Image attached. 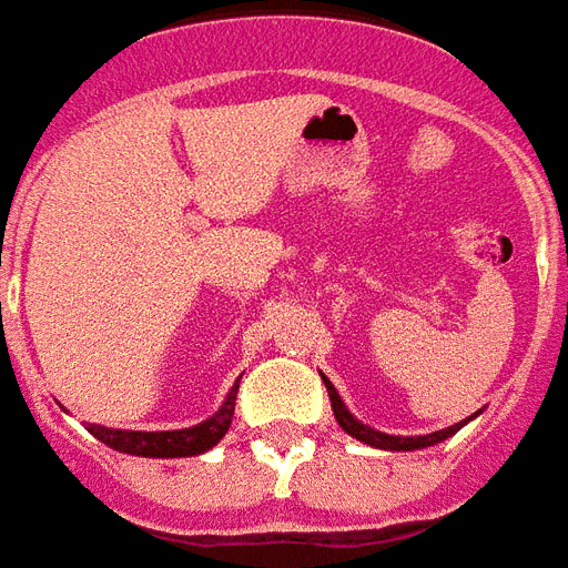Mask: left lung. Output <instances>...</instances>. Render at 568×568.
I'll list each match as a JSON object with an SVG mask.
<instances>
[{
	"label": "left lung",
	"instance_id": "obj_1",
	"mask_svg": "<svg viewBox=\"0 0 568 568\" xmlns=\"http://www.w3.org/2000/svg\"><path fill=\"white\" fill-rule=\"evenodd\" d=\"M324 384H326V393H329V403H333V415L335 420H338V426L345 429L347 436H354L357 442H366V445H372V448H381V450L433 448V445H438V442H445V438L454 436L459 426L469 420V417H466V420H459V424L448 426V429L429 433V436H387V433H378V429H372V426H366L363 420H357V417L351 415V412L345 408V403H342V396H338L333 384H329V378H324Z\"/></svg>",
	"mask_w": 568,
	"mask_h": 568
}]
</instances>
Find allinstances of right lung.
<instances>
[{"mask_svg":"<svg viewBox=\"0 0 568 568\" xmlns=\"http://www.w3.org/2000/svg\"><path fill=\"white\" fill-rule=\"evenodd\" d=\"M235 393H239V381L233 384V390L226 393L223 405L196 426L187 429H165V433H139V429H109V426L90 424L87 429L105 442L109 448L120 450V454H132V457H196L211 450L233 424L235 415Z\"/></svg>","mask_w":568,"mask_h":568,"instance_id":"1","label":"right lung"}]
</instances>
